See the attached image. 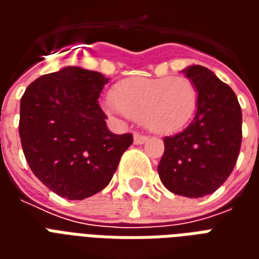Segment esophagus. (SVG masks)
<instances>
[{
  "instance_id": "1",
  "label": "esophagus",
  "mask_w": 259,
  "mask_h": 259,
  "mask_svg": "<svg viewBox=\"0 0 259 259\" xmlns=\"http://www.w3.org/2000/svg\"><path fill=\"white\" fill-rule=\"evenodd\" d=\"M148 141V136L141 135V133H135V144H144Z\"/></svg>"
}]
</instances>
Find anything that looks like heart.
I'll use <instances>...</instances> for the list:
<instances>
[{"mask_svg": "<svg viewBox=\"0 0 259 259\" xmlns=\"http://www.w3.org/2000/svg\"><path fill=\"white\" fill-rule=\"evenodd\" d=\"M197 90L186 77H132L119 83L105 108L116 116L143 120L157 133L183 129L194 115Z\"/></svg>", "mask_w": 259, "mask_h": 259, "instance_id": "b5f03b06", "label": "heart"}]
</instances>
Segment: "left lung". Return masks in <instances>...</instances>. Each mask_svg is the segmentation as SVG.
I'll return each instance as SVG.
<instances>
[{
	"mask_svg": "<svg viewBox=\"0 0 259 259\" xmlns=\"http://www.w3.org/2000/svg\"><path fill=\"white\" fill-rule=\"evenodd\" d=\"M197 90V112L178 135L165 137L158 165L163 186L175 194L198 198L226 182L241 147V108L234 91L201 65L182 70Z\"/></svg>",
	"mask_w": 259,
	"mask_h": 259,
	"instance_id": "obj_1",
	"label": "left lung"
}]
</instances>
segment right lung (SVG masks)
Wrapping results in <instances>:
<instances>
[{"label": "right lung", "mask_w": 259, "mask_h": 259, "mask_svg": "<svg viewBox=\"0 0 259 259\" xmlns=\"http://www.w3.org/2000/svg\"><path fill=\"white\" fill-rule=\"evenodd\" d=\"M108 80L94 70L66 66L34 80L20 98L26 161L42 185L68 200L105 189L133 143L130 133L108 130L98 104Z\"/></svg>", "instance_id": "obj_1"}]
</instances>
